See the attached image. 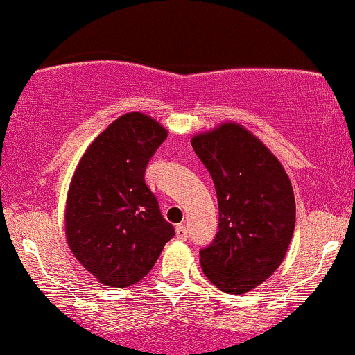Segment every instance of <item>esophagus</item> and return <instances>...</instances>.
<instances>
[{
    "mask_svg": "<svg viewBox=\"0 0 355 355\" xmlns=\"http://www.w3.org/2000/svg\"><path fill=\"white\" fill-rule=\"evenodd\" d=\"M175 236H177V240L185 241L187 238H189V232H187L185 226H183V225H178L177 228H175Z\"/></svg>",
    "mask_w": 355,
    "mask_h": 355,
    "instance_id": "obj_1",
    "label": "esophagus"
}]
</instances>
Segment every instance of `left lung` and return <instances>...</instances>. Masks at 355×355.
<instances>
[{"instance_id": "8db88e82", "label": "left lung", "mask_w": 355, "mask_h": 355, "mask_svg": "<svg viewBox=\"0 0 355 355\" xmlns=\"http://www.w3.org/2000/svg\"><path fill=\"white\" fill-rule=\"evenodd\" d=\"M218 196V233L200 251L205 276L228 294L266 281L283 263L296 225L291 180L258 137L236 122L191 137Z\"/></svg>"}]
</instances>
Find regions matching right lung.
Returning a JSON list of instances; mask_svg holds the SVG:
<instances>
[{
    "instance_id": "right-lung-1",
    "label": "right lung",
    "mask_w": 355,
    "mask_h": 355,
    "mask_svg": "<svg viewBox=\"0 0 355 355\" xmlns=\"http://www.w3.org/2000/svg\"><path fill=\"white\" fill-rule=\"evenodd\" d=\"M166 135L155 119L123 114L94 139L76 166L64 215L66 240L101 284L139 283L173 238L144 178Z\"/></svg>"
}]
</instances>
